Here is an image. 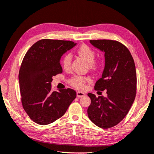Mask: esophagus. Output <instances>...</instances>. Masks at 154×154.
I'll return each instance as SVG.
<instances>
[{
	"label": "esophagus",
	"mask_w": 154,
	"mask_h": 154,
	"mask_svg": "<svg viewBox=\"0 0 154 154\" xmlns=\"http://www.w3.org/2000/svg\"><path fill=\"white\" fill-rule=\"evenodd\" d=\"M85 95V93L82 91H77V96L78 97H82L83 96Z\"/></svg>",
	"instance_id": "1"
}]
</instances>
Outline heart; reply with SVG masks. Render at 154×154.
I'll use <instances>...</instances> for the list:
<instances>
[{
  "label": "heart",
  "instance_id": "obj_1",
  "mask_svg": "<svg viewBox=\"0 0 154 154\" xmlns=\"http://www.w3.org/2000/svg\"><path fill=\"white\" fill-rule=\"evenodd\" d=\"M78 55L85 60L87 63H89L91 68H95L96 64L94 62L95 53L91 48L85 45H83L77 50ZM71 59L72 55L71 53L65 54L62 60V65L65 70H70L71 67ZM90 81V79L87 77L75 76L72 77L70 80V83L72 85L79 89H83L85 87L86 83Z\"/></svg>",
  "mask_w": 154,
  "mask_h": 154
}]
</instances>
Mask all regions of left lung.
Listing matches in <instances>:
<instances>
[{
    "label": "left lung",
    "instance_id": "8db88e82",
    "mask_svg": "<svg viewBox=\"0 0 154 154\" xmlns=\"http://www.w3.org/2000/svg\"><path fill=\"white\" fill-rule=\"evenodd\" d=\"M104 53L105 67L95 89L106 90L107 97L88 93L91 103L87 109L90 120L99 128H112L129 112L136 94V70L128 48L118 41L90 40Z\"/></svg>",
    "mask_w": 154,
    "mask_h": 154
}]
</instances>
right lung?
Wrapping results in <instances>:
<instances>
[{"label":"right lung","instance_id":"add662e5","mask_svg":"<svg viewBox=\"0 0 154 154\" xmlns=\"http://www.w3.org/2000/svg\"><path fill=\"white\" fill-rule=\"evenodd\" d=\"M77 43L69 41L42 39L24 57L19 74L23 107L33 122L47 125L61 117L76 97L72 89L51 91L53 77L61 73L60 60Z\"/></svg>","mask_w":154,"mask_h":154}]
</instances>
